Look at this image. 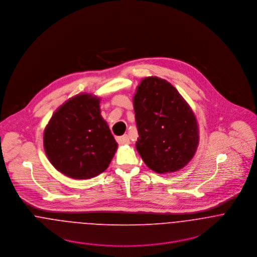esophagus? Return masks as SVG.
<instances>
[{
	"instance_id": "obj_1",
	"label": "esophagus",
	"mask_w": 257,
	"mask_h": 257,
	"mask_svg": "<svg viewBox=\"0 0 257 257\" xmlns=\"http://www.w3.org/2000/svg\"><path fill=\"white\" fill-rule=\"evenodd\" d=\"M117 142L119 143L120 145H128V144H130V140H129L128 135H123V136L117 138Z\"/></svg>"
}]
</instances>
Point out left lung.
Listing matches in <instances>:
<instances>
[{
	"instance_id": "8db88e82",
	"label": "left lung",
	"mask_w": 257,
	"mask_h": 257,
	"mask_svg": "<svg viewBox=\"0 0 257 257\" xmlns=\"http://www.w3.org/2000/svg\"><path fill=\"white\" fill-rule=\"evenodd\" d=\"M139 138L136 149L146 166L166 174L183 169L199 145L196 116L178 90L165 79L146 77L133 96Z\"/></svg>"
}]
</instances>
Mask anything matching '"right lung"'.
I'll use <instances>...</instances> for the list:
<instances>
[{
	"label": "right lung",
	"instance_id": "add662e5",
	"mask_svg": "<svg viewBox=\"0 0 257 257\" xmlns=\"http://www.w3.org/2000/svg\"><path fill=\"white\" fill-rule=\"evenodd\" d=\"M100 97L79 93L60 105L43 133L52 166L74 179L92 178L105 171L118 144L100 114Z\"/></svg>",
	"mask_w": 257,
	"mask_h": 257
}]
</instances>
